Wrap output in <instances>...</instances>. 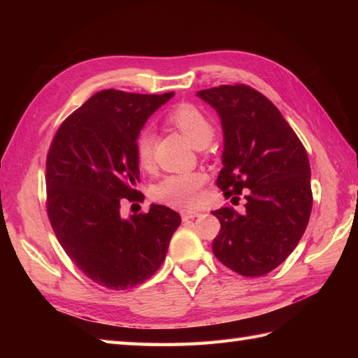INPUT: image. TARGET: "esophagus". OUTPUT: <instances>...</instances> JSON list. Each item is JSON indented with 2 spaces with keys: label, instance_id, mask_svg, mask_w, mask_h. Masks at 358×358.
I'll return each instance as SVG.
<instances>
[{
  "label": "esophagus",
  "instance_id": "esophagus-1",
  "mask_svg": "<svg viewBox=\"0 0 358 358\" xmlns=\"http://www.w3.org/2000/svg\"><path fill=\"white\" fill-rule=\"evenodd\" d=\"M180 215H181V218L185 220H191V218H195V217H199V215H201V212H199V210H192V209H183L180 212Z\"/></svg>",
  "mask_w": 358,
  "mask_h": 358
}]
</instances>
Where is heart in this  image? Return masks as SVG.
Masks as SVG:
<instances>
[{
	"label": "heart",
	"instance_id": "b5f03b06",
	"mask_svg": "<svg viewBox=\"0 0 358 358\" xmlns=\"http://www.w3.org/2000/svg\"><path fill=\"white\" fill-rule=\"evenodd\" d=\"M164 121L175 127L191 141L195 148H204L214 136L212 121L194 104H178L166 113ZM152 143L154 136L149 131H141L135 141V155L141 167L152 164ZM208 175L201 171L175 172L159 181L154 187V196L159 201L173 204L180 208H192L199 204L203 196V187Z\"/></svg>",
	"mask_w": 358,
	"mask_h": 358
}]
</instances>
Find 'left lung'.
I'll return each instance as SVG.
<instances>
[{
    "label": "left lung",
    "instance_id": "left-lung-1",
    "mask_svg": "<svg viewBox=\"0 0 358 358\" xmlns=\"http://www.w3.org/2000/svg\"><path fill=\"white\" fill-rule=\"evenodd\" d=\"M222 120L224 149L217 186L226 199L245 191L246 212L222 208L212 250L227 268L260 277L283 263L313 209L306 149L280 110L255 89L235 85L196 92Z\"/></svg>",
    "mask_w": 358,
    "mask_h": 358
}]
</instances>
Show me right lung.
Here are the masks:
<instances>
[{
  "mask_svg": "<svg viewBox=\"0 0 358 358\" xmlns=\"http://www.w3.org/2000/svg\"><path fill=\"white\" fill-rule=\"evenodd\" d=\"M173 96L106 89L64 120L45 162L48 214L59 245L85 275L124 291L154 275L181 218L150 204L121 217V204L141 200L135 141L148 118Z\"/></svg>",
  "mask_w": 358,
  "mask_h": 358,
  "instance_id": "right-lung-1",
  "label": "right lung"
}]
</instances>
